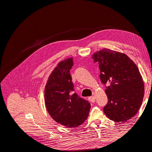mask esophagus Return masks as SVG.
Segmentation results:
<instances>
[{"label": "esophagus", "instance_id": "1", "mask_svg": "<svg viewBox=\"0 0 152 152\" xmlns=\"http://www.w3.org/2000/svg\"><path fill=\"white\" fill-rule=\"evenodd\" d=\"M89 101L90 102H92V103H94L95 102V96H91V97H89L88 98Z\"/></svg>", "mask_w": 152, "mask_h": 152}]
</instances>
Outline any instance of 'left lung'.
<instances>
[{"label": "left lung", "instance_id": "left-lung-1", "mask_svg": "<svg viewBox=\"0 0 152 152\" xmlns=\"http://www.w3.org/2000/svg\"><path fill=\"white\" fill-rule=\"evenodd\" d=\"M98 63L101 81L105 86L108 103L103 108L107 117L115 122H126L138 112L145 87L136 64L126 54L103 49L92 55Z\"/></svg>", "mask_w": 152, "mask_h": 152}]
</instances>
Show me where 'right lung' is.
Masks as SVG:
<instances>
[{"instance_id": "obj_1", "label": "right lung", "mask_w": 152, "mask_h": 152, "mask_svg": "<svg viewBox=\"0 0 152 152\" xmlns=\"http://www.w3.org/2000/svg\"><path fill=\"white\" fill-rule=\"evenodd\" d=\"M73 58L59 62L50 73L45 87V104L50 116L67 127L80 126L89 115L91 104L74 93L70 70Z\"/></svg>"}]
</instances>
